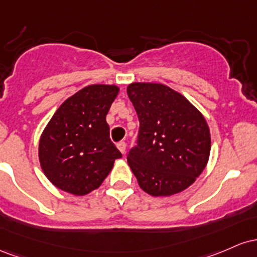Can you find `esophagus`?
<instances>
[{
  "label": "esophagus",
  "instance_id": "34e87169",
  "mask_svg": "<svg viewBox=\"0 0 257 257\" xmlns=\"http://www.w3.org/2000/svg\"><path fill=\"white\" fill-rule=\"evenodd\" d=\"M116 147H117V149L122 153V154H125V152H126V143L125 142H119L116 144Z\"/></svg>",
  "mask_w": 257,
  "mask_h": 257
}]
</instances>
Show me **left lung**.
I'll use <instances>...</instances> for the list:
<instances>
[{
  "mask_svg": "<svg viewBox=\"0 0 257 257\" xmlns=\"http://www.w3.org/2000/svg\"><path fill=\"white\" fill-rule=\"evenodd\" d=\"M127 94L140 120L127 161L153 197L188 188L205 169L211 138L204 116L182 94L161 83L135 82Z\"/></svg>",
  "mask_w": 257,
  "mask_h": 257,
  "instance_id": "obj_1",
  "label": "left lung"
}]
</instances>
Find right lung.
Instances as JSON below:
<instances>
[{
    "label": "right lung",
    "instance_id": "right-lung-1",
    "mask_svg": "<svg viewBox=\"0 0 257 257\" xmlns=\"http://www.w3.org/2000/svg\"><path fill=\"white\" fill-rule=\"evenodd\" d=\"M119 88L91 85L59 106L39 144L42 171L57 188L85 195L98 188L122 157L109 137L105 116Z\"/></svg>",
    "mask_w": 257,
    "mask_h": 257
}]
</instances>
